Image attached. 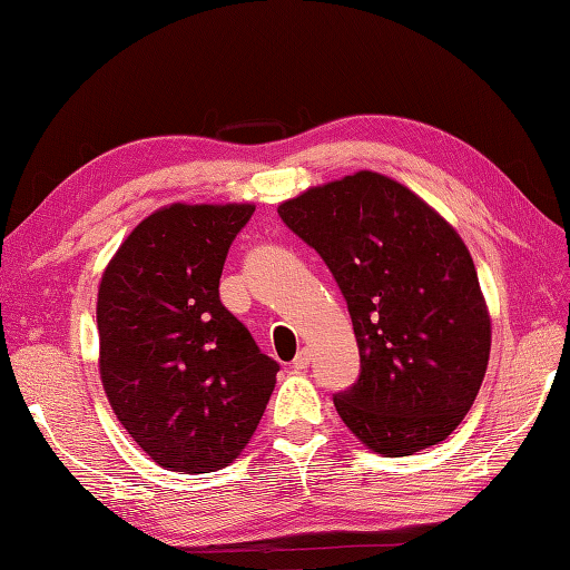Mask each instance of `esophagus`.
I'll return each mask as SVG.
<instances>
[{"mask_svg": "<svg viewBox=\"0 0 570 570\" xmlns=\"http://www.w3.org/2000/svg\"><path fill=\"white\" fill-rule=\"evenodd\" d=\"M292 365H294V370H306L311 365V353H308V350H301V353L294 357Z\"/></svg>", "mask_w": 570, "mask_h": 570, "instance_id": "34e87169", "label": "esophagus"}]
</instances>
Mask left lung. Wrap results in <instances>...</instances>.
Returning a JSON list of instances; mask_svg holds the SVG:
<instances>
[{
	"label": "left lung",
	"instance_id": "1",
	"mask_svg": "<svg viewBox=\"0 0 570 570\" xmlns=\"http://www.w3.org/2000/svg\"><path fill=\"white\" fill-rule=\"evenodd\" d=\"M318 252L357 337V382L333 396L357 439L386 458L451 435L490 360L475 264L443 217L396 180L360 171L278 205Z\"/></svg>",
	"mask_w": 570,
	"mask_h": 570
}]
</instances>
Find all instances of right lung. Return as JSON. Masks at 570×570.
Returning <instances> with one entry per match:
<instances>
[{
    "label": "right lung",
    "instance_id": "add662e5",
    "mask_svg": "<svg viewBox=\"0 0 570 570\" xmlns=\"http://www.w3.org/2000/svg\"><path fill=\"white\" fill-rule=\"evenodd\" d=\"M252 205H168L141 220L98 294L100 374L119 423L178 472L239 455L269 402L278 362L220 301L229 245Z\"/></svg>",
    "mask_w": 570,
    "mask_h": 570
}]
</instances>
